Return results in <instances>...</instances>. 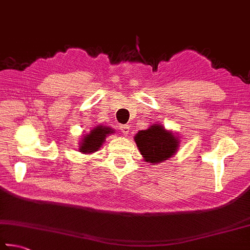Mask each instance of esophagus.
<instances>
[{
  "label": "esophagus",
  "instance_id": "esophagus-1",
  "mask_svg": "<svg viewBox=\"0 0 250 250\" xmlns=\"http://www.w3.org/2000/svg\"><path fill=\"white\" fill-rule=\"evenodd\" d=\"M120 130L121 132L124 134H129V131H130V125H120Z\"/></svg>",
  "mask_w": 250,
  "mask_h": 250
}]
</instances>
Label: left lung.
<instances>
[{
    "instance_id": "obj_1",
    "label": "left lung",
    "mask_w": 250,
    "mask_h": 250,
    "mask_svg": "<svg viewBox=\"0 0 250 250\" xmlns=\"http://www.w3.org/2000/svg\"><path fill=\"white\" fill-rule=\"evenodd\" d=\"M134 141L144 161L152 165L167 161L179 147V139L161 125L153 124L148 129L139 131Z\"/></svg>"
}]
</instances>
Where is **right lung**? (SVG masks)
Listing matches in <instances>:
<instances>
[{
	"instance_id": "obj_1",
	"label": "right lung",
	"mask_w": 250,
	"mask_h": 250,
	"mask_svg": "<svg viewBox=\"0 0 250 250\" xmlns=\"http://www.w3.org/2000/svg\"><path fill=\"white\" fill-rule=\"evenodd\" d=\"M115 132L113 129L105 125H96L90 132L87 133L82 139L80 143L79 151L83 154H92L97 152L102 147L103 143L105 142L108 134Z\"/></svg>"
}]
</instances>
